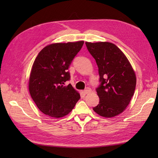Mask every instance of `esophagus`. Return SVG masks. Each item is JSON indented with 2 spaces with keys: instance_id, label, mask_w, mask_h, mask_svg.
<instances>
[{
  "instance_id": "34e87169",
  "label": "esophagus",
  "mask_w": 158,
  "mask_h": 158,
  "mask_svg": "<svg viewBox=\"0 0 158 158\" xmlns=\"http://www.w3.org/2000/svg\"><path fill=\"white\" fill-rule=\"evenodd\" d=\"M84 92L85 94H89V93L91 92V88H87L86 89H84Z\"/></svg>"
}]
</instances>
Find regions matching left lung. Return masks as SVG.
<instances>
[{
    "instance_id": "obj_1",
    "label": "left lung",
    "mask_w": 158,
    "mask_h": 158,
    "mask_svg": "<svg viewBox=\"0 0 158 158\" xmlns=\"http://www.w3.org/2000/svg\"><path fill=\"white\" fill-rule=\"evenodd\" d=\"M96 62L100 84L96 88L99 103L93 110L100 116L113 117L121 113L130 103L136 78L125 54L109 42H85Z\"/></svg>"
}]
</instances>
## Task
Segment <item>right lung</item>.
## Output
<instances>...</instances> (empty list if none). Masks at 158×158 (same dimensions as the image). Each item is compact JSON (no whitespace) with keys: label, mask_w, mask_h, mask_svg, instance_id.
Listing matches in <instances>:
<instances>
[{"label":"right lung","mask_w":158,"mask_h":158,"mask_svg":"<svg viewBox=\"0 0 158 158\" xmlns=\"http://www.w3.org/2000/svg\"><path fill=\"white\" fill-rule=\"evenodd\" d=\"M83 41L52 44L44 47L33 64L29 91L37 107L55 118L68 114L80 98L70 84L68 71L74 56L82 49Z\"/></svg>","instance_id":"1"}]
</instances>
